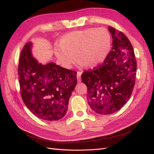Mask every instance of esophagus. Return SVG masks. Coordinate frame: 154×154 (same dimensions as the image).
Segmentation results:
<instances>
[{"label": "esophagus", "mask_w": 154, "mask_h": 154, "mask_svg": "<svg viewBox=\"0 0 154 154\" xmlns=\"http://www.w3.org/2000/svg\"><path fill=\"white\" fill-rule=\"evenodd\" d=\"M82 74V72L81 71H77V78L78 81H81V75Z\"/></svg>", "instance_id": "34e87169"}]
</instances>
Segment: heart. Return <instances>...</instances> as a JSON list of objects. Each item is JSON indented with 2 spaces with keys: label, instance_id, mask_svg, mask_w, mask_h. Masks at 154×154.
I'll list each match as a JSON object with an SVG mask.
<instances>
[{
  "label": "heart",
  "instance_id": "b5f03b06",
  "mask_svg": "<svg viewBox=\"0 0 154 154\" xmlns=\"http://www.w3.org/2000/svg\"><path fill=\"white\" fill-rule=\"evenodd\" d=\"M111 36L104 28H88L65 34L55 48L62 66L71 69L79 60L80 66L93 69L106 60L111 49Z\"/></svg>",
  "mask_w": 154,
  "mask_h": 154
}]
</instances>
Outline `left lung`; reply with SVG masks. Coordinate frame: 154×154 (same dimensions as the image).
Wrapping results in <instances>:
<instances>
[{
  "label": "left lung",
  "instance_id": "1",
  "mask_svg": "<svg viewBox=\"0 0 154 154\" xmlns=\"http://www.w3.org/2000/svg\"><path fill=\"white\" fill-rule=\"evenodd\" d=\"M109 30L112 48L106 60L81 75L89 105L100 114L120 110L130 99L136 82L137 62L131 43L122 32L111 26Z\"/></svg>",
  "mask_w": 154,
  "mask_h": 154
}]
</instances>
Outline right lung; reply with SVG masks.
I'll return each mask as SVG.
<instances>
[{"instance_id": "add662e5", "label": "right lung", "mask_w": 154, "mask_h": 154, "mask_svg": "<svg viewBox=\"0 0 154 154\" xmlns=\"http://www.w3.org/2000/svg\"><path fill=\"white\" fill-rule=\"evenodd\" d=\"M31 44L20 52L18 63L22 99L35 116L57 120L67 113L71 93L77 85V72L54 63L39 64L32 57Z\"/></svg>"}]
</instances>
